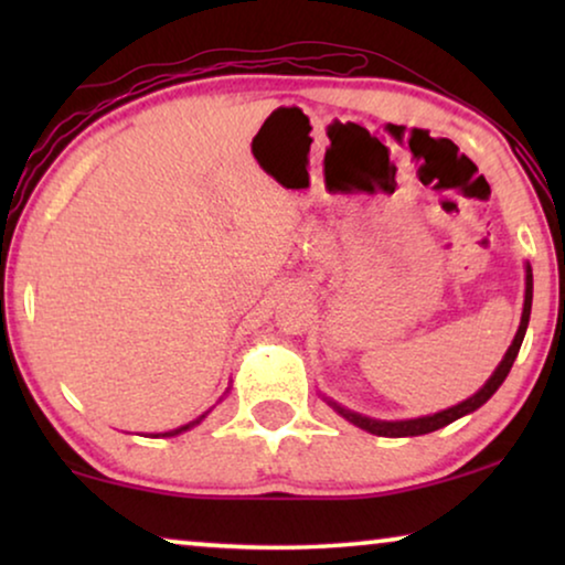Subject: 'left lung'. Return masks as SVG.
<instances>
[{"instance_id":"1","label":"left lung","mask_w":565,"mask_h":565,"mask_svg":"<svg viewBox=\"0 0 565 565\" xmlns=\"http://www.w3.org/2000/svg\"><path fill=\"white\" fill-rule=\"evenodd\" d=\"M530 311H532V269L527 265V288H524V311H522V321H520V329H516V337L512 347H509L504 360H501V365L493 370V375L486 381V385L481 391L476 393V396H470L468 401H462V404L447 408V412H439V414H431V416H422V419H406V422H377V419H367V416L362 414H354V412H347V408L331 404L337 408L339 414L344 416L347 422H352L354 427L370 431V435H377V437H416V435H429V431L435 429H443L447 424L460 419V416H466L470 412H476V408H481L486 401H489L493 393L499 391V385L507 381L509 370H512L516 354H520V347H522V339H524V331H527V323H530Z\"/></svg>"}]
</instances>
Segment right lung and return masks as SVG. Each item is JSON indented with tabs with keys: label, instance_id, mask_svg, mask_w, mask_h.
<instances>
[{
	"label": "right lung",
	"instance_id": "obj_1",
	"mask_svg": "<svg viewBox=\"0 0 565 565\" xmlns=\"http://www.w3.org/2000/svg\"><path fill=\"white\" fill-rule=\"evenodd\" d=\"M205 419V414L203 416H200V419H195V422H190V424H184V427H180V429H172V431H164V435H161V437H174V435H180V431H184V429H190V427H195V424H200V422H203Z\"/></svg>",
	"mask_w": 565,
	"mask_h": 565
}]
</instances>
